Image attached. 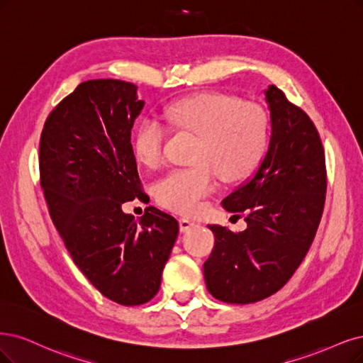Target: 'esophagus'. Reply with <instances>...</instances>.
Instances as JSON below:
<instances>
[{
  "mask_svg": "<svg viewBox=\"0 0 363 363\" xmlns=\"http://www.w3.org/2000/svg\"><path fill=\"white\" fill-rule=\"evenodd\" d=\"M193 227H196V223L194 221H191V220H189V218H181L179 220V229H181V232L182 233H186V232H190Z\"/></svg>",
  "mask_w": 363,
  "mask_h": 363,
  "instance_id": "esophagus-1",
  "label": "esophagus"
}]
</instances>
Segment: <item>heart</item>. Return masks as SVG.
<instances>
[{
    "label": "heart",
    "mask_w": 363,
    "mask_h": 363,
    "mask_svg": "<svg viewBox=\"0 0 363 363\" xmlns=\"http://www.w3.org/2000/svg\"><path fill=\"white\" fill-rule=\"evenodd\" d=\"M177 127L199 136L194 166L170 170L155 185L158 203L182 216H193L213 190V172L224 181H238L259 164L269 138V119L260 106L218 92L199 94L169 107ZM166 127L160 119L143 118L133 139V152L146 167L164 158Z\"/></svg>",
    "instance_id": "1"
}]
</instances>
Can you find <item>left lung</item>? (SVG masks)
<instances>
[{
    "label": "left lung",
    "instance_id": "left-lung-1",
    "mask_svg": "<svg viewBox=\"0 0 363 363\" xmlns=\"http://www.w3.org/2000/svg\"><path fill=\"white\" fill-rule=\"evenodd\" d=\"M263 94L271 118L267 150L221 202L225 211L245 212L247 229L208 225L216 247L203 264L205 283L213 298L229 303L262 301L287 283L313 244L325 206V152L313 121L275 85Z\"/></svg>",
    "mask_w": 363,
    "mask_h": 363
}]
</instances>
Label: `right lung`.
Returning <instances> with one entry per match:
<instances>
[{"instance_id":"add662e5","label":"right lung","mask_w":363,"mask_h":363,"mask_svg":"<svg viewBox=\"0 0 363 363\" xmlns=\"http://www.w3.org/2000/svg\"><path fill=\"white\" fill-rule=\"evenodd\" d=\"M143 106L134 84L86 80L50 112L40 139V179L65 248L103 296L125 306L155 296L179 232L154 206L139 220L123 211L143 196L130 142Z\"/></svg>"}]
</instances>
